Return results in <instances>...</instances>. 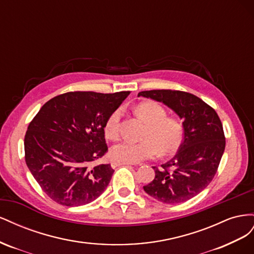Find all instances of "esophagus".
<instances>
[{
	"mask_svg": "<svg viewBox=\"0 0 254 254\" xmlns=\"http://www.w3.org/2000/svg\"><path fill=\"white\" fill-rule=\"evenodd\" d=\"M121 165H134L133 163H129V162H120V161H113L111 163L112 167H118Z\"/></svg>",
	"mask_w": 254,
	"mask_h": 254,
	"instance_id": "34e87169",
	"label": "esophagus"
}]
</instances>
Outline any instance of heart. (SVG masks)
Wrapping results in <instances>:
<instances>
[{"mask_svg": "<svg viewBox=\"0 0 254 254\" xmlns=\"http://www.w3.org/2000/svg\"><path fill=\"white\" fill-rule=\"evenodd\" d=\"M136 114L148 126L143 134V141H122L111 148V157L122 162L139 163L144 160L155 158L159 151L168 156L175 153L182 144L183 126L175 118L167 117L166 110L155 102H144L136 106ZM123 112L113 110L105 123V134L110 140H117L121 135Z\"/></svg>", "mask_w": 254, "mask_h": 254, "instance_id": "1", "label": "heart"}]
</instances>
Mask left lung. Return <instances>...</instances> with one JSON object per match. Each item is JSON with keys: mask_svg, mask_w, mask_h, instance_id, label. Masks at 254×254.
Here are the masks:
<instances>
[{"mask_svg": "<svg viewBox=\"0 0 254 254\" xmlns=\"http://www.w3.org/2000/svg\"><path fill=\"white\" fill-rule=\"evenodd\" d=\"M137 96L162 102L183 119V141L177 155L143 187L164 203H180L202 191L217 173L226 137L221 121L211 106L194 94L178 90L142 91Z\"/></svg>", "mask_w": 254, "mask_h": 254, "instance_id": "left-lung-1", "label": "left lung"}]
</instances>
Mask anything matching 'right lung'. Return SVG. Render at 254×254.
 Returning a JSON list of instances; mask_svg holds the SVG:
<instances>
[{
	"label": "right lung",
	"mask_w": 254,
	"mask_h": 254,
	"mask_svg": "<svg viewBox=\"0 0 254 254\" xmlns=\"http://www.w3.org/2000/svg\"><path fill=\"white\" fill-rule=\"evenodd\" d=\"M129 93L66 92L45 103L29 123L25 162L52 200L79 206L104 193L114 171L92 163L108 152L105 123Z\"/></svg>",
	"instance_id": "right-lung-1"
}]
</instances>
